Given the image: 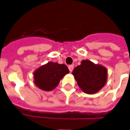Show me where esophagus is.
<instances>
[{"label":"esophagus","instance_id":"esophagus-1","mask_svg":"<svg viewBox=\"0 0 130 130\" xmlns=\"http://www.w3.org/2000/svg\"><path fill=\"white\" fill-rule=\"evenodd\" d=\"M69 71L70 72H72L73 70V69H74V65H69Z\"/></svg>","mask_w":130,"mask_h":130}]
</instances>
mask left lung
Masks as SVG:
<instances>
[{
    "label": "left lung",
    "instance_id": "obj_1",
    "mask_svg": "<svg viewBox=\"0 0 130 130\" xmlns=\"http://www.w3.org/2000/svg\"><path fill=\"white\" fill-rule=\"evenodd\" d=\"M78 85L86 93H95L105 85L107 70L102 65H95L89 60H83L73 71Z\"/></svg>",
    "mask_w": 130,
    "mask_h": 130
}]
</instances>
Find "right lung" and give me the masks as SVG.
<instances>
[{
  "label": "right lung",
  "mask_w": 130,
  "mask_h": 130,
  "mask_svg": "<svg viewBox=\"0 0 130 130\" xmlns=\"http://www.w3.org/2000/svg\"><path fill=\"white\" fill-rule=\"evenodd\" d=\"M69 72L64 64L49 62L35 71V83L40 89L51 91L59 83L60 80Z\"/></svg>",
  "instance_id": "right-lung-1"
}]
</instances>
